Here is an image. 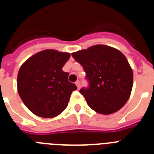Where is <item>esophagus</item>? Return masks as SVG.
Wrapping results in <instances>:
<instances>
[{"mask_svg":"<svg viewBox=\"0 0 154 154\" xmlns=\"http://www.w3.org/2000/svg\"><path fill=\"white\" fill-rule=\"evenodd\" d=\"M75 85H76V86H77V88H78V89H80V86H81V85H80V82L79 81L76 82Z\"/></svg>","mask_w":154,"mask_h":154,"instance_id":"34e87169","label":"esophagus"}]
</instances>
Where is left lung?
<instances>
[{"label": "left lung", "mask_w": 154, "mask_h": 154, "mask_svg": "<svg viewBox=\"0 0 154 154\" xmlns=\"http://www.w3.org/2000/svg\"><path fill=\"white\" fill-rule=\"evenodd\" d=\"M83 67L89 86L79 92L96 112L108 115L126 104L133 88V74L123 53L114 48L96 45L72 53Z\"/></svg>", "instance_id": "left-lung-1"}]
</instances>
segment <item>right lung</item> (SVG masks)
I'll use <instances>...</instances> for the list:
<instances>
[{"label": "right lung", "mask_w": 154, "mask_h": 154, "mask_svg": "<svg viewBox=\"0 0 154 154\" xmlns=\"http://www.w3.org/2000/svg\"><path fill=\"white\" fill-rule=\"evenodd\" d=\"M70 58L67 52L44 50L29 58L19 69L17 92L31 112L52 118L67 107L71 94L77 89L62 71Z\"/></svg>", "instance_id": "right-lung-1"}]
</instances>
